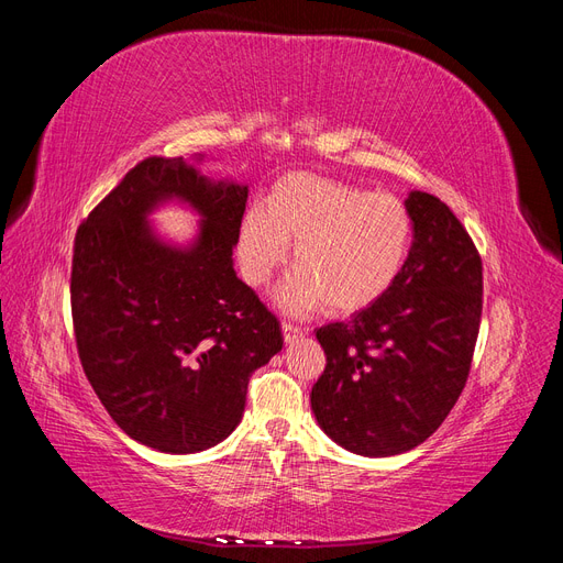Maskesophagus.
<instances>
[{"instance_id":"1","label":"esophagus","mask_w":563,"mask_h":563,"mask_svg":"<svg viewBox=\"0 0 563 563\" xmlns=\"http://www.w3.org/2000/svg\"><path fill=\"white\" fill-rule=\"evenodd\" d=\"M282 333H284V343L286 345H294V343H298V340L302 338V329L294 327V323H288V321L282 323Z\"/></svg>"}]
</instances>
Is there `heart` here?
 Returning <instances> with one entry per match:
<instances>
[{
    "label": "heart",
    "instance_id": "heart-1",
    "mask_svg": "<svg viewBox=\"0 0 563 563\" xmlns=\"http://www.w3.org/2000/svg\"><path fill=\"white\" fill-rule=\"evenodd\" d=\"M298 267L277 291L288 312L354 314L380 300L401 275L411 249V216L383 192L340 180L291 174L272 187L265 207L246 211L236 261L251 286H265L288 261Z\"/></svg>",
    "mask_w": 563,
    "mask_h": 563
}]
</instances>
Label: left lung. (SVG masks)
I'll return each instance as SVG.
<instances>
[{"label": "left lung", "instance_id": "8db88e82", "mask_svg": "<svg viewBox=\"0 0 563 563\" xmlns=\"http://www.w3.org/2000/svg\"><path fill=\"white\" fill-rule=\"evenodd\" d=\"M413 244L389 291L317 329L327 368L310 404L338 446L366 457L416 449L465 387L482 321V258L444 201L413 190Z\"/></svg>", "mask_w": 563, "mask_h": 563}]
</instances>
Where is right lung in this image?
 I'll return each instance as SVG.
<instances>
[{"label":"right lung","instance_id":"add662e5","mask_svg":"<svg viewBox=\"0 0 563 563\" xmlns=\"http://www.w3.org/2000/svg\"><path fill=\"white\" fill-rule=\"evenodd\" d=\"M192 162L150 157L77 230L73 321L84 373L110 418L162 453H199L242 422L246 387L282 345L277 317L236 277L249 185ZM198 213L192 241H166L148 216Z\"/></svg>","mask_w":563,"mask_h":563}]
</instances>
